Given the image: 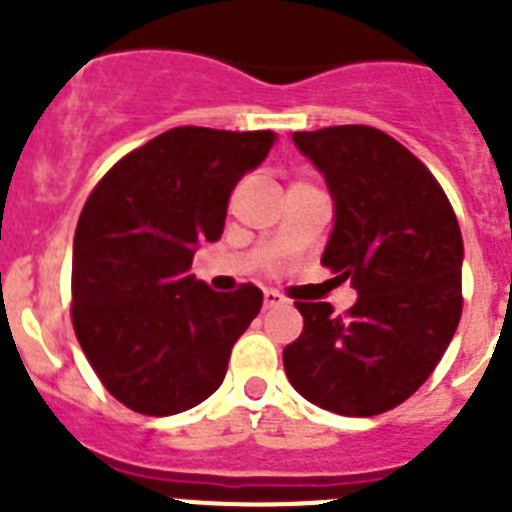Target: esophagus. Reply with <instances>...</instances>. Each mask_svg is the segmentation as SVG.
Listing matches in <instances>:
<instances>
[{
  "label": "esophagus",
  "mask_w": 512,
  "mask_h": 512,
  "mask_svg": "<svg viewBox=\"0 0 512 512\" xmlns=\"http://www.w3.org/2000/svg\"><path fill=\"white\" fill-rule=\"evenodd\" d=\"M284 305V297L279 295V292H274V289H266L264 292V307L269 310V307H279Z\"/></svg>",
  "instance_id": "esophagus-1"
}]
</instances>
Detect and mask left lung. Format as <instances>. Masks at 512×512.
Instances as JSON below:
<instances>
[{
	"label": "left lung",
	"instance_id": "8db88e82",
	"mask_svg": "<svg viewBox=\"0 0 512 512\" xmlns=\"http://www.w3.org/2000/svg\"><path fill=\"white\" fill-rule=\"evenodd\" d=\"M323 174L333 230L320 264L351 279L356 305L297 302L305 328L284 372L318 408L369 418L431 377L461 318L464 243L441 184L395 138L366 125L295 133Z\"/></svg>",
	"mask_w": 512,
	"mask_h": 512
}]
</instances>
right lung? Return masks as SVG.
Here are the masks:
<instances>
[{
	"label": "right lung",
	"mask_w": 512,
	"mask_h": 512,
	"mask_svg": "<svg viewBox=\"0 0 512 512\" xmlns=\"http://www.w3.org/2000/svg\"><path fill=\"white\" fill-rule=\"evenodd\" d=\"M277 133L174 128L117 161L74 235V330L122 405L176 415L223 384L233 343L261 289L215 292L189 274L194 251L225 228L228 197L264 164Z\"/></svg>",
	"instance_id": "1"
}]
</instances>
